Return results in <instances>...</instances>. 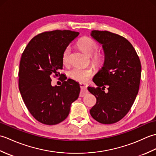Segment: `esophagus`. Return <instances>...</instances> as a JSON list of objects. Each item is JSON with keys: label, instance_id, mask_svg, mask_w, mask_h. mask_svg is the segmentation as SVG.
<instances>
[{"label": "esophagus", "instance_id": "1", "mask_svg": "<svg viewBox=\"0 0 156 156\" xmlns=\"http://www.w3.org/2000/svg\"><path fill=\"white\" fill-rule=\"evenodd\" d=\"M80 87L81 88V90H85V92H82L80 94V97H83L85 95V94L87 92V86L85 84L83 83H80Z\"/></svg>", "mask_w": 156, "mask_h": 156}]
</instances>
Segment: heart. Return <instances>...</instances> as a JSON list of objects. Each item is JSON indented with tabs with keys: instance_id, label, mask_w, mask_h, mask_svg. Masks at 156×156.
I'll return each mask as SVG.
<instances>
[{
	"instance_id": "heart-1",
	"label": "heart",
	"mask_w": 156,
	"mask_h": 156,
	"mask_svg": "<svg viewBox=\"0 0 156 156\" xmlns=\"http://www.w3.org/2000/svg\"><path fill=\"white\" fill-rule=\"evenodd\" d=\"M78 47L86 54L90 56L91 62L95 67L101 68L105 62V55L98 52V44L94 39L88 37L81 38L77 43ZM71 54V47L67 46L62 54V62L64 64H68ZM93 70L90 68L75 67L68 72V76L73 80L80 82H86L93 76Z\"/></svg>"
}]
</instances>
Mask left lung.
I'll list each match as a JSON object with an SVG mask.
<instances>
[{"instance_id":"1","label":"left lung","mask_w":156,"mask_h":156,"mask_svg":"<svg viewBox=\"0 0 156 156\" xmlns=\"http://www.w3.org/2000/svg\"><path fill=\"white\" fill-rule=\"evenodd\" d=\"M92 37L102 45L105 62L93 78L97 87H88L97 98L90 113L102 124H112L127 114L140 88L141 66L133 45L127 39L107 31L94 30ZM108 88V92L104 90Z\"/></svg>"}]
</instances>
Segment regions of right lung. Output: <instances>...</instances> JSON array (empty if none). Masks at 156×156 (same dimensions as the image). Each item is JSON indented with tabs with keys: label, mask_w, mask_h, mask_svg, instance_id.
<instances>
[{
	"label": "right lung",
	"mask_w": 156,
	"mask_h": 156,
	"mask_svg": "<svg viewBox=\"0 0 156 156\" xmlns=\"http://www.w3.org/2000/svg\"><path fill=\"white\" fill-rule=\"evenodd\" d=\"M78 32L45 31L35 36L23 51L19 64V89L28 111L36 120L53 125L68 117L80 88L72 79L52 87L51 76L58 77L62 69V54Z\"/></svg>",
	"instance_id": "obj_1"
}]
</instances>
